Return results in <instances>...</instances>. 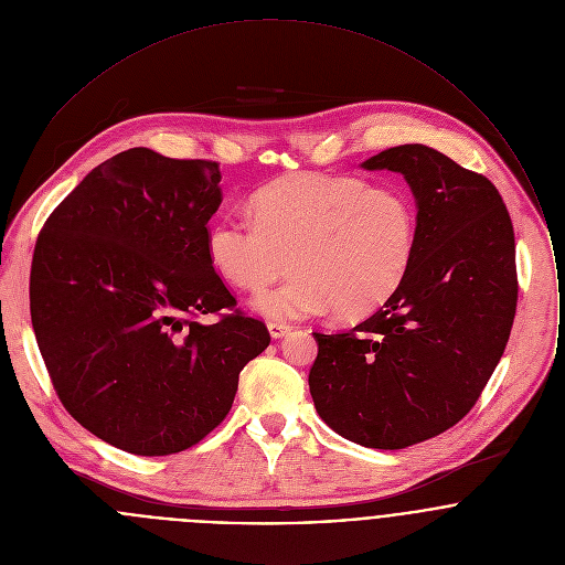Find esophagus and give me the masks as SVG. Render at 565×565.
<instances>
[{
    "label": "esophagus",
    "mask_w": 565,
    "mask_h": 565,
    "mask_svg": "<svg viewBox=\"0 0 565 565\" xmlns=\"http://www.w3.org/2000/svg\"><path fill=\"white\" fill-rule=\"evenodd\" d=\"M267 330H269L271 339H282V337H287L294 330V326L285 322H269L267 323Z\"/></svg>",
    "instance_id": "1"
}]
</instances>
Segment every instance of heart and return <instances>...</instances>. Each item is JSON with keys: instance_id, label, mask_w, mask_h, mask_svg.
<instances>
[{"instance_id": "b5f03b06", "label": "heart", "mask_w": 565, "mask_h": 565, "mask_svg": "<svg viewBox=\"0 0 565 565\" xmlns=\"http://www.w3.org/2000/svg\"><path fill=\"white\" fill-rule=\"evenodd\" d=\"M254 217L224 213L206 231L213 269L233 287L256 291L254 309L276 322L318 316L363 318L403 285L417 249V206L401 186H370L350 175L300 173L274 180L252 198Z\"/></svg>"}]
</instances>
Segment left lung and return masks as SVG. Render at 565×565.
Listing matches in <instances>:
<instances>
[{
  "mask_svg": "<svg viewBox=\"0 0 565 565\" xmlns=\"http://www.w3.org/2000/svg\"><path fill=\"white\" fill-rule=\"evenodd\" d=\"M361 167L403 173L417 249L374 316L348 332H313L309 387L334 433L401 450L448 430L479 401L515 316V239L498 189L428 146L390 148Z\"/></svg>",
  "mask_w": 565,
  "mask_h": 565,
  "instance_id": "8db88e82",
  "label": "left lung"
}]
</instances>
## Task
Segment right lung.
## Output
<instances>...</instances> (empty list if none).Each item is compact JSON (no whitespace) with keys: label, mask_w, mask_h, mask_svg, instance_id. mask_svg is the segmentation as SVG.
Returning a JSON list of instances; mask_svg holds the SVG:
<instances>
[{"label":"right lung","mask_w":565,"mask_h":565,"mask_svg":"<svg viewBox=\"0 0 565 565\" xmlns=\"http://www.w3.org/2000/svg\"><path fill=\"white\" fill-rule=\"evenodd\" d=\"M220 164L148 148L97 164L34 247L30 313L65 408L106 444L162 457L191 448L231 411L239 372L269 345L235 309L206 254L222 204Z\"/></svg>","instance_id":"1"}]
</instances>
